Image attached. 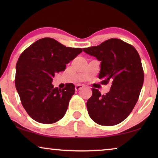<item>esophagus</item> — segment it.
I'll list each match as a JSON object with an SVG mask.
<instances>
[{
    "mask_svg": "<svg viewBox=\"0 0 158 158\" xmlns=\"http://www.w3.org/2000/svg\"><path fill=\"white\" fill-rule=\"evenodd\" d=\"M84 87V85H76L75 86V90H76V91H77V90H80L81 89H82V88H83Z\"/></svg>",
    "mask_w": 158,
    "mask_h": 158,
    "instance_id": "1",
    "label": "esophagus"
}]
</instances>
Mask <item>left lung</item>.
I'll return each instance as SVG.
<instances>
[{"label": "left lung", "mask_w": 158, "mask_h": 158, "mask_svg": "<svg viewBox=\"0 0 158 158\" xmlns=\"http://www.w3.org/2000/svg\"><path fill=\"white\" fill-rule=\"evenodd\" d=\"M83 52L101 61L99 79L103 84L112 83L106 95L92 88L88 100L90 117L103 126H114L123 122L137 103L144 82L141 59L132 45L118 39H110Z\"/></svg>", "instance_id": "obj_1"}]
</instances>
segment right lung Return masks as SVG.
<instances>
[{
	"label": "right lung",
	"mask_w": 158,
	"mask_h": 158,
	"mask_svg": "<svg viewBox=\"0 0 158 158\" xmlns=\"http://www.w3.org/2000/svg\"><path fill=\"white\" fill-rule=\"evenodd\" d=\"M81 48L64 46L52 38H43L22 52L16 66L15 85L21 103L36 122L52 124L63 117L75 85L54 88L56 73L65 70L66 64L82 52Z\"/></svg>",
	"instance_id": "obj_1"
}]
</instances>
